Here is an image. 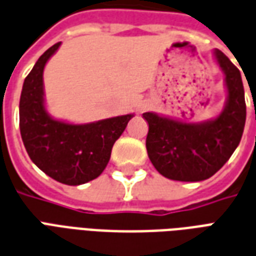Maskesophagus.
Returning <instances> with one entry per match:
<instances>
[{
	"label": "esophagus",
	"mask_w": 256,
	"mask_h": 256,
	"mask_svg": "<svg viewBox=\"0 0 256 256\" xmlns=\"http://www.w3.org/2000/svg\"><path fill=\"white\" fill-rule=\"evenodd\" d=\"M147 108H148V104H140V105L138 106V112H139V113H142V112H144Z\"/></svg>",
	"instance_id": "esophagus-1"
}]
</instances>
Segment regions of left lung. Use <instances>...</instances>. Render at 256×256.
<instances>
[{
    "label": "left lung",
    "instance_id": "1",
    "mask_svg": "<svg viewBox=\"0 0 256 256\" xmlns=\"http://www.w3.org/2000/svg\"><path fill=\"white\" fill-rule=\"evenodd\" d=\"M225 74L228 96L222 112L200 122L143 113L148 122L146 147L151 164L162 176L177 182H202L216 174L242 140L246 100L242 74L221 50H214Z\"/></svg>",
    "mask_w": 256,
    "mask_h": 256
}]
</instances>
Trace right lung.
<instances>
[{"mask_svg":"<svg viewBox=\"0 0 256 256\" xmlns=\"http://www.w3.org/2000/svg\"><path fill=\"white\" fill-rule=\"evenodd\" d=\"M58 44L44 52L26 78L20 96V134L31 161L56 182L80 186L105 170L114 142L134 114L70 124L56 120L44 106V69Z\"/></svg>","mask_w":256,"mask_h":256,"instance_id":"right-lung-1","label":"right lung"}]
</instances>
